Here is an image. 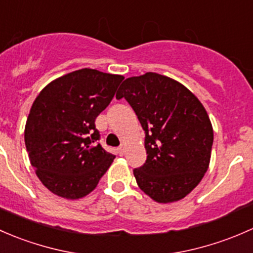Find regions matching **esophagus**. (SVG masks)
<instances>
[{"mask_svg": "<svg viewBox=\"0 0 253 253\" xmlns=\"http://www.w3.org/2000/svg\"><path fill=\"white\" fill-rule=\"evenodd\" d=\"M118 153H119V155H121V156H123L124 153H126V146L122 145L121 147H118Z\"/></svg>", "mask_w": 253, "mask_h": 253, "instance_id": "34e87169", "label": "esophagus"}]
</instances>
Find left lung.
<instances>
[{
    "label": "left lung",
    "mask_w": 253,
    "mask_h": 253,
    "mask_svg": "<svg viewBox=\"0 0 253 253\" xmlns=\"http://www.w3.org/2000/svg\"><path fill=\"white\" fill-rule=\"evenodd\" d=\"M126 98L145 130L147 160L134 169L140 189L160 204L179 201L207 171L213 127L199 98L176 80L148 72L124 80Z\"/></svg>",
    "instance_id": "1"
}]
</instances>
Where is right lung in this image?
Here are the masks:
<instances>
[{
	"label": "right lung",
	"instance_id": "right-lung-1",
	"mask_svg": "<svg viewBox=\"0 0 253 253\" xmlns=\"http://www.w3.org/2000/svg\"><path fill=\"white\" fill-rule=\"evenodd\" d=\"M123 79L79 69L49 83L34 101L25 124V146L38 178L57 196H86L116 158L97 142L95 119Z\"/></svg>",
	"mask_w": 253,
	"mask_h": 253
}]
</instances>
